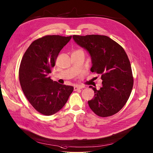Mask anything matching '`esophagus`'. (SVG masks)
<instances>
[{
    "instance_id": "1",
    "label": "esophagus",
    "mask_w": 153,
    "mask_h": 153,
    "mask_svg": "<svg viewBox=\"0 0 153 153\" xmlns=\"http://www.w3.org/2000/svg\"><path fill=\"white\" fill-rule=\"evenodd\" d=\"M82 89V87H81V86H78V85H75L74 87V91H77L78 89Z\"/></svg>"
}]
</instances>
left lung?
I'll return each mask as SVG.
<instances>
[{
  "label": "left lung",
  "instance_id": "obj_1",
  "mask_svg": "<svg viewBox=\"0 0 153 153\" xmlns=\"http://www.w3.org/2000/svg\"><path fill=\"white\" fill-rule=\"evenodd\" d=\"M74 41L87 50L91 57V71L101 76L102 87L92 86L94 98L88 101L91 110L100 117L116 114L128 101L133 87V77L124 49L110 37L101 35H74Z\"/></svg>",
  "mask_w": 153,
  "mask_h": 153
}]
</instances>
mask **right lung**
Wrapping results in <instances>:
<instances>
[{
    "mask_svg": "<svg viewBox=\"0 0 153 153\" xmlns=\"http://www.w3.org/2000/svg\"><path fill=\"white\" fill-rule=\"evenodd\" d=\"M72 36H45L35 40L22 57L19 81L25 96L40 113L51 116L60 111L74 90L71 85L53 81L49 77L61 49Z\"/></svg>",
    "mask_w": 153,
    "mask_h": 153,
    "instance_id": "obj_1",
    "label": "right lung"
}]
</instances>
